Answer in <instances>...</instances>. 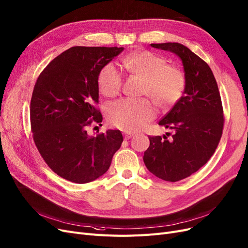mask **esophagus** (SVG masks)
Listing matches in <instances>:
<instances>
[{"instance_id": "obj_1", "label": "esophagus", "mask_w": 248, "mask_h": 248, "mask_svg": "<svg viewBox=\"0 0 248 248\" xmlns=\"http://www.w3.org/2000/svg\"><path fill=\"white\" fill-rule=\"evenodd\" d=\"M133 136H134V133H131V132H125V133H124L125 140H129V138H131V137H133Z\"/></svg>"}]
</instances>
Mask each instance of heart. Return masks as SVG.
<instances>
[{"label":"heart","instance_id":"1","mask_svg":"<svg viewBox=\"0 0 248 248\" xmlns=\"http://www.w3.org/2000/svg\"><path fill=\"white\" fill-rule=\"evenodd\" d=\"M122 63L127 71L142 79L140 93L152 97L158 107H171L182 97L186 88L185 73L180 67L167 64L165 57L140 51L124 57ZM97 82L105 96L113 97L121 91L123 76L114 64L108 63L98 74ZM155 115V107L147 98H125L108 108L111 124L127 132L141 129Z\"/></svg>","mask_w":248,"mask_h":248}]
</instances>
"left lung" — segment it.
<instances>
[{
  "label": "left lung",
  "instance_id": "8db88e82",
  "mask_svg": "<svg viewBox=\"0 0 248 248\" xmlns=\"http://www.w3.org/2000/svg\"><path fill=\"white\" fill-rule=\"evenodd\" d=\"M151 46L179 57L186 76L184 94L158 122L174 131L171 140L150 136L143 155L148 171L176 182L199 171L214 155L225 121L222 100L211 68L202 58L178 43Z\"/></svg>",
  "mask_w": 248,
  "mask_h": 248
}]
</instances>
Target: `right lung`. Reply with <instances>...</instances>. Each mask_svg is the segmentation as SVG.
Wrapping results in <instances>:
<instances>
[{"mask_svg": "<svg viewBox=\"0 0 248 248\" xmlns=\"http://www.w3.org/2000/svg\"><path fill=\"white\" fill-rule=\"evenodd\" d=\"M118 46H72L39 74L31 101L34 143L44 161L64 179L92 182L111 166L123 142L120 130L90 136L87 128L103 121L97 78L123 51Z\"/></svg>", "mask_w": 248, "mask_h": 248, "instance_id": "right-lung-1", "label": "right lung"}]
</instances>
